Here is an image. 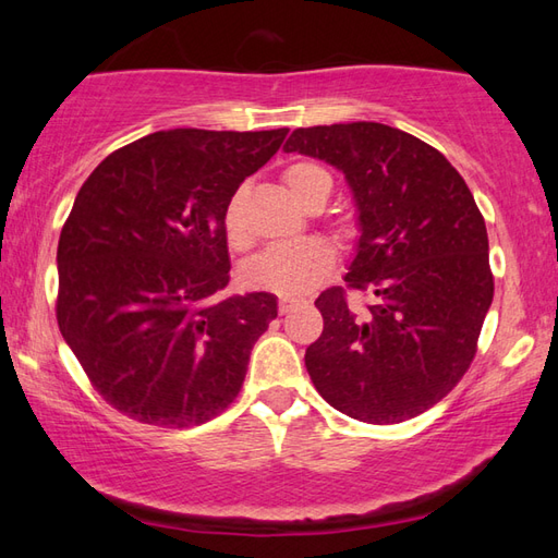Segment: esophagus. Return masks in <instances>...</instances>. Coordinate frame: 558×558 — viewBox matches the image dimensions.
Wrapping results in <instances>:
<instances>
[{
  "label": "esophagus",
  "instance_id": "esophagus-1",
  "mask_svg": "<svg viewBox=\"0 0 558 558\" xmlns=\"http://www.w3.org/2000/svg\"><path fill=\"white\" fill-rule=\"evenodd\" d=\"M300 304V300H290V298H280L278 300V312L280 314H288L290 310H294V306Z\"/></svg>",
  "mask_w": 558,
  "mask_h": 558
}]
</instances>
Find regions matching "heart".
Here are the masks:
<instances>
[{"label":"heart","mask_w":558,"mask_h":558,"mask_svg":"<svg viewBox=\"0 0 558 558\" xmlns=\"http://www.w3.org/2000/svg\"><path fill=\"white\" fill-rule=\"evenodd\" d=\"M282 182L290 189V194L306 208L324 206L330 194V186H333L328 170L316 160L290 162L282 170ZM222 228L232 248H244L248 244V234L244 230L240 210V194L225 208ZM338 230H345V225L340 222ZM333 264V246L324 240H316V236H306V240L282 242L266 248L252 264H246L244 280L246 286L276 294H302L316 288L328 276Z\"/></svg>","instance_id":"obj_1"}]
</instances>
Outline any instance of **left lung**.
Instances as JSON below:
<instances>
[{
    "label": "left lung",
    "instance_id": "left-lung-1",
    "mask_svg": "<svg viewBox=\"0 0 558 558\" xmlns=\"http://www.w3.org/2000/svg\"><path fill=\"white\" fill-rule=\"evenodd\" d=\"M288 153L342 170L362 236L345 288L318 294L324 333L304 364L352 420L398 424L434 408L470 369L494 300L489 236L444 153L378 122L294 129ZM352 289L373 302L354 311Z\"/></svg>",
    "mask_w": 558,
    "mask_h": 558
}]
</instances>
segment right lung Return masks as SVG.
Wrapping results in <instances>:
<instances>
[{
  "mask_svg": "<svg viewBox=\"0 0 558 558\" xmlns=\"http://www.w3.org/2000/svg\"><path fill=\"white\" fill-rule=\"evenodd\" d=\"M290 129H170L110 153L76 194L57 246V324L102 400L186 429L228 410L278 316L230 282L222 218Z\"/></svg>",
  "mask_w": 558,
  "mask_h": 558,
  "instance_id": "add662e5",
  "label": "right lung"
}]
</instances>
